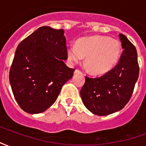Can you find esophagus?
Listing matches in <instances>:
<instances>
[{
  "mask_svg": "<svg viewBox=\"0 0 146 146\" xmlns=\"http://www.w3.org/2000/svg\"><path fill=\"white\" fill-rule=\"evenodd\" d=\"M80 73V70H77V69H76V70H75V72H74V73Z\"/></svg>",
  "mask_w": 146,
  "mask_h": 146,
  "instance_id": "1",
  "label": "esophagus"
}]
</instances>
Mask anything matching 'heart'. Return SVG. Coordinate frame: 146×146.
<instances>
[{
	"mask_svg": "<svg viewBox=\"0 0 146 146\" xmlns=\"http://www.w3.org/2000/svg\"><path fill=\"white\" fill-rule=\"evenodd\" d=\"M121 44L116 39L106 36H92L78 40L76 46H70L67 56L72 62L85 58V66L92 74L102 75L109 72L119 61Z\"/></svg>",
	"mask_w": 146,
	"mask_h": 146,
	"instance_id": "1",
	"label": "heart"
}]
</instances>
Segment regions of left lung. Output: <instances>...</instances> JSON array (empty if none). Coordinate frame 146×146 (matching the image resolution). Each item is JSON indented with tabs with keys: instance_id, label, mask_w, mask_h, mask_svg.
<instances>
[{
	"instance_id": "left-lung-1",
	"label": "left lung",
	"mask_w": 146,
	"mask_h": 146,
	"mask_svg": "<svg viewBox=\"0 0 146 146\" xmlns=\"http://www.w3.org/2000/svg\"><path fill=\"white\" fill-rule=\"evenodd\" d=\"M123 52L113 69L96 78L85 77L80 96L85 107L98 116L122 110L131 97L139 74L136 48L127 36L119 33Z\"/></svg>"
}]
</instances>
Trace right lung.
Wrapping results in <instances>:
<instances>
[{
  "mask_svg": "<svg viewBox=\"0 0 146 146\" xmlns=\"http://www.w3.org/2000/svg\"><path fill=\"white\" fill-rule=\"evenodd\" d=\"M64 30L41 27L18 45L9 80L15 100L23 110L44 112L56 101L74 69L67 66Z\"/></svg>",
  "mask_w": 146,
  "mask_h": 146,
  "instance_id": "1",
  "label": "right lung"
}]
</instances>
